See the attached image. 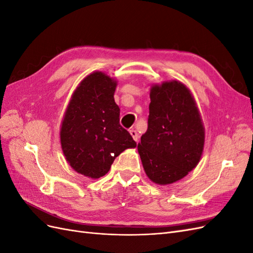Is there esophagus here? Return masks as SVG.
I'll return each mask as SVG.
<instances>
[{"label":"esophagus","mask_w":253,"mask_h":253,"mask_svg":"<svg viewBox=\"0 0 253 253\" xmlns=\"http://www.w3.org/2000/svg\"><path fill=\"white\" fill-rule=\"evenodd\" d=\"M129 134L132 135V137H133V139L136 141V142H138V140H139V135H138V133H137V131L136 129H134V128H132V129H129Z\"/></svg>","instance_id":"1"}]
</instances>
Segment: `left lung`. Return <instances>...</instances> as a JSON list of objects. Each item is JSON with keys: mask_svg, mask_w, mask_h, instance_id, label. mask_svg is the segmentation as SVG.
<instances>
[{"mask_svg": "<svg viewBox=\"0 0 253 253\" xmlns=\"http://www.w3.org/2000/svg\"><path fill=\"white\" fill-rule=\"evenodd\" d=\"M148 129L137 145L148 177L170 185L200 163L205 127L190 89L179 81L154 84L150 91Z\"/></svg>", "mask_w": 253, "mask_h": 253, "instance_id": "1", "label": "left lung"}]
</instances>
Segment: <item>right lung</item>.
<instances>
[{
	"label": "right lung",
	"mask_w": 253,
	"mask_h": 253,
	"mask_svg": "<svg viewBox=\"0 0 253 253\" xmlns=\"http://www.w3.org/2000/svg\"><path fill=\"white\" fill-rule=\"evenodd\" d=\"M116 86L117 81L102 72L86 76L75 89L61 125V147L67 163L89 178H100L120 153L136 147L119 124Z\"/></svg>",
	"instance_id": "1"
}]
</instances>
